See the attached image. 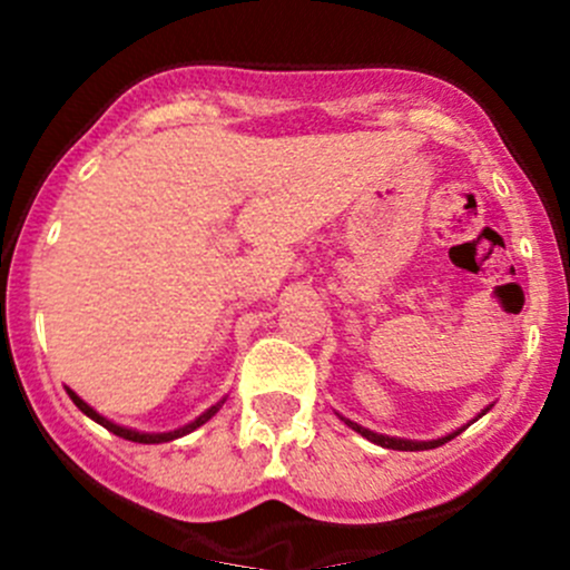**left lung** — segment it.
<instances>
[{
	"mask_svg": "<svg viewBox=\"0 0 570 570\" xmlns=\"http://www.w3.org/2000/svg\"><path fill=\"white\" fill-rule=\"evenodd\" d=\"M491 407V405H488ZM488 407L482 413H476L474 419H471V422H476V419L480 416H485L488 413ZM342 422L347 424V428H353L355 433H361L364 435L366 441H372V444H377V446H386V450H400V452H419V450H435V446H441V444H446V441H452L455 439L458 433H463L465 428H469V424H463L461 430H455V433H450V435H441V439H433V441H411V439H394V435H383V433H375V430H370V428H361L358 422H350V419H344L342 416Z\"/></svg>",
	"mask_w": 570,
	"mask_h": 570,
	"instance_id": "1",
	"label": "left lung"
}]
</instances>
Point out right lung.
I'll list each match as a JSON object with an SVG mask.
<instances>
[{
	"label": "right lung",
	"mask_w": 570,
	"mask_h": 570,
	"mask_svg": "<svg viewBox=\"0 0 570 570\" xmlns=\"http://www.w3.org/2000/svg\"><path fill=\"white\" fill-rule=\"evenodd\" d=\"M66 392H68V396H71V400H73V405H77L79 411L85 413V416H90V419H94V422H99L101 428H107L109 433L120 435V439H126V441H135V444H165V441L181 439V435L193 433V430H198L200 424H206V422H209V419L215 416L217 411H220V405H223V402H226V400H220V402H217V405L206 407V411L200 413L198 419H193V422H189V424H184V428H178V430H170V433H140V430H131V428H124V424H115V422H109L107 416H101L99 411H94V407H90L88 402H85L82 396H79L77 392H71V389H66Z\"/></svg>",
	"instance_id": "1"
}]
</instances>
